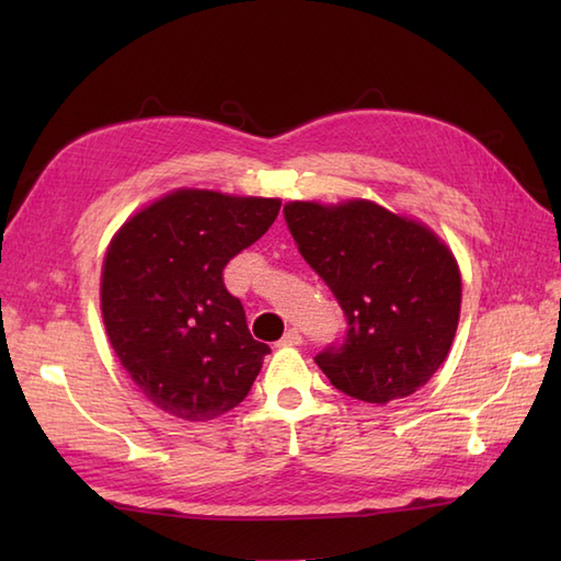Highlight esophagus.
Masks as SVG:
<instances>
[{
	"instance_id": "1",
	"label": "esophagus",
	"mask_w": 561,
	"mask_h": 561,
	"mask_svg": "<svg viewBox=\"0 0 561 561\" xmlns=\"http://www.w3.org/2000/svg\"><path fill=\"white\" fill-rule=\"evenodd\" d=\"M301 342H304V337H301V332L296 330V328H291V330L284 332V337L279 340L282 347H296V344H301Z\"/></svg>"
}]
</instances>
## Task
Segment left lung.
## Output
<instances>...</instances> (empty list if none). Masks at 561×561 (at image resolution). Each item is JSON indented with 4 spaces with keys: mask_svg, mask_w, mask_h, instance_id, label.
<instances>
[{
    "mask_svg": "<svg viewBox=\"0 0 561 561\" xmlns=\"http://www.w3.org/2000/svg\"><path fill=\"white\" fill-rule=\"evenodd\" d=\"M284 219L304 260L347 318L340 344L316 356L344 396L408 398L446 362L460 318V270L424 224L368 199L289 202Z\"/></svg>",
    "mask_w": 561,
    "mask_h": 561,
    "instance_id": "8db88e82",
    "label": "left lung"
}]
</instances>
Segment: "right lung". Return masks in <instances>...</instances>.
Here are the masks:
<instances>
[{"label":"right lung","instance_id":"1","mask_svg":"<svg viewBox=\"0 0 561 561\" xmlns=\"http://www.w3.org/2000/svg\"><path fill=\"white\" fill-rule=\"evenodd\" d=\"M277 197L175 190L137 211L101 274L105 332L149 402L207 422L243 402L270 354L253 340L224 267L277 219Z\"/></svg>","mask_w":561,"mask_h":561}]
</instances>
